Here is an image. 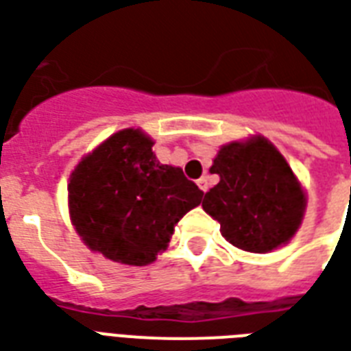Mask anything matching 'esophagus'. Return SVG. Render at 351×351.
Here are the masks:
<instances>
[{
    "label": "esophagus",
    "instance_id": "obj_1",
    "mask_svg": "<svg viewBox=\"0 0 351 351\" xmlns=\"http://www.w3.org/2000/svg\"><path fill=\"white\" fill-rule=\"evenodd\" d=\"M197 184H199V188H201L202 191H208V188H210L208 176H201V178H199V180H197Z\"/></svg>",
    "mask_w": 351,
    "mask_h": 351
}]
</instances>
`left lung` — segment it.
I'll return each instance as SVG.
<instances>
[{
	"mask_svg": "<svg viewBox=\"0 0 351 351\" xmlns=\"http://www.w3.org/2000/svg\"><path fill=\"white\" fill-rule=\"evenodd\" d=\"M210 171L219 175V182L204 193L202 208L219 221L221 234L234 247L268 253L295 234L305 195L268 139L225 145Z\"/></svg>",
	"mask_w": 351,
	"mask_h": 351,
	"instance_id": "1",
	"label": "left lung"
}]
</instances>
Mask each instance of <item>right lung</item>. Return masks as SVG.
<instances>
[{
  "instance_id": "1",
  "label": "right lung",
  "mask_w": 351,
  "mask_h": 351,
  "mask_svg": "<svg viewBox=\"0 0 351 351\" xmlns=\"http://www.w3.org/2000/svg\"><path fill=\"white\" fill-rule=\"evenodd\" d=\"M152 145L139 130L117 132L70 176V217L77 234L113 262L150 264L167 247L180 217L202 201L182 169L156 160Z\"/></svg>"
}]
</instances>
